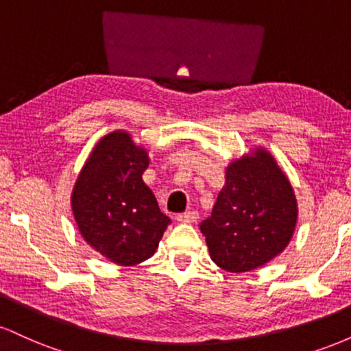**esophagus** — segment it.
Segmentation results:
<instances>
[{
	"mask_svg": "<svg viewBox=\"0 0 351 351\" xmlns=\"http://www.w3.org/2000/svg\"><path fill=\"white\" fill-rule=\"evenodd\" d=\"M176 219H178L180 223H196V221L199 219V213L198 211H186V213H183V215H178Z\"/></svg>",
	"mask_w": 351,
	"mask_h": 351,
	"instance_id": "1",
	"label": "esophagus"
}]
</instances>
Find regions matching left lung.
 I'll return each instance as SVG.
<instances>
[{
	"label": "left lung",
	"instance_id": "1",
	"mask_svg": "<svg viewBox=\"0 0 351 351\" xmlns=\"http://www.w3.org/2000/svg\"><path fill=\"white\" fill-rule=\"evenodd\" d=\"M224 178L211 216L199 229L217 267L236 274L254 271L291 243L299 217L295 193L264 147L232 160Z\"/></svg>",
	"mask_w": 351,
	"mask_h": 351
}]
</instances>
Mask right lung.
Here are the masks:
<instances>
[{
  "label": "right lung",
  "instance_id": "obj_1",
  "mask_svg": "<svg viewBox=\"0 0 351 351\" xmlns=\"http://www.w3.org/2000/svg\"><path fill=\"white\" fill-rule=\"evenodd\" d=\"M147 148L130 132L104 135L77 175L71 195L80 236L117 265H136L158 249L170 217L145 184Z\"/></svg>",
  "mask_w": 351,
  "mask_h": 351
}]
</instances>
